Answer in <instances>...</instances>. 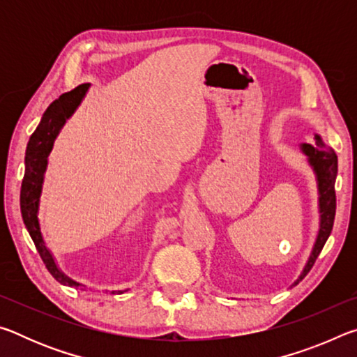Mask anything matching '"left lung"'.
<instances>
[{
    "label": "left lung",
    "instance_id": "left-lung-1",
    "mask_svg": "<svg viewBox=\"0 0 357 357\" xmlns=\"http://www.w3.org/2000/svg\"><path fill=\"white\" fill-rule=\"evenodd\" d=\"M301 151L307 155L310 167L317 174V183H318V206H319V229L315 244L309 259L302 269L299 279L294 282V285L304 279L309 274L312 266L315 264L319 252L323 250V247L328 241L329 234L334 227V217H335V178H337V154L334 149L328 148L323 143L321 137L315 135V146L309 143H302Z\"/></svg>",
    "mask_w": 357,
    "mask_h": 357
}]
</instances>
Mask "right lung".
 Instances as JSON below:
<instances>
[{"label":"right lung","mask_w":357,"mask_h":357,"mask_svg":"<svg viewBox=\"0 0 357 357\" xmlns=\"http://www.w3.org/2000/svg\"><path fill=\"white\" fill-rule=\"evenodd\" d=\"M89 86H91L89 83H83L75 89H72V91L61 94L56 100H53L52 104L48 105L45 113L42 114L40 123L33 132V135L29 137V142L26 146L25 176H23L22 190H20V211H22L23 223H25L29 236H31L36 249H38L42 261L45 264V268L59 283H63V285H69V287H75V288L80 287V283L69 279L68 275L61 273V269L58 268L52 252L47 249L44 238H42V233H40L38 213H39L42 184H44V174L48 164V154L52 153L53 143H55L59 130L63 129L66 121L74 114L77 107L82 104V100L84 96H86ZM112 293H116V291H112ZM118 293H123V291H118Z\"/></svg>","instance_id":"1"}]
</instances>
